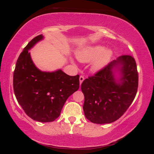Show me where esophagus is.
Wrapping results in <instances>:
<instances>
[{"instance_id":"esophagus-1","label":"esophagus","mask_w":154,"mask_h":154,"mask_svg":"<svg viewBox=\"0 0 154 154\" xmlns=\"http://www.w3.org/2000/svg\"><path fill=\"white\" fill-rule=\"evenodd\" d=\"M83 80H84V77L83 76V75H81L79 77V82H80V84H82V82H83Z\"/></svg>"}]
</instances>
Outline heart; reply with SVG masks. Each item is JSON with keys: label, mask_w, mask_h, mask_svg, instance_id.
<instances>
[{"label": "heart", "mask_w": 154, "mask_h": 154, "mask_svg": "<svg viewBox=\"0 0 154 154\" xmlns=\"http://www.w3.org/2000/svg\"><path fill=\"white\" fill-rule=\"evenodd\" d=\"M112 56V51L109 49L105 50V48L100 45L89 47L84 50L78 52L77 58L80 62H90L94 59L92 66L94 70L101 69L108 64Z\"/></svg>", "instance_id": "1"}]
</instances>
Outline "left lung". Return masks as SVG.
<instances>
[{"instance_id":"left-lung-1","label":"left lung","mask_w":154,"mask_h":154,"mask_svg":"<svg viewBox=\"0 0 154 154\" xmlns=\"http://www.w3.org/2000/svg\"><path fill=\"white\" fill-rule=\"evenodd\" d=\"M121 66V83H116L112 69ZM139 74L132 56L122 55L106 65L81 85L85 116L92 123L109 124L120 118L136 96Z\"/></svg>"}]
</instances>
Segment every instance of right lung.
I'll list each match as a JSON object with an SVG mask.
<instances>
[{"label":"right lung","instance_id":"add662e5","mask_svg":"<svg viewBox=\"0 0 154 154\" xmlns=\"http://www.w3.org/2000/svg\"><path fill=\"white\" fill-rule=\"evenodd\" d=\"M43 38L35 36L20 54L14 72V90L28 116L50 122L58 118L68 98L79 89V75L70 76L62 70L42 72L35 66L28 50Z\"/></svg>","mask_w":154,"mask_h":154}]
</instances>
